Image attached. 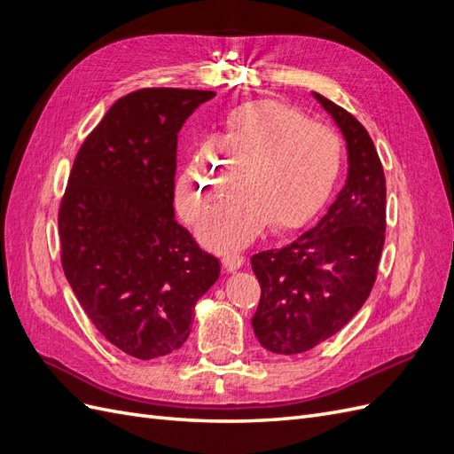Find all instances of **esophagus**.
<instances>
[{
    "instance_id": "34e87169",
    "label": "esophagus",
    "mask_w": 454,
    "mask_h": 454,
    "mask_svg": "<svg viewBox=\"0 0 454 454\" xmlns=\"http://www.w3.org/2000/svg\"><path fill=\"white\" fill-rule=\"evenodd\" d=\"M244 265V255L240 254H227L223 255V267L227 270H237Z\"/></svg>"
}]
</instances>
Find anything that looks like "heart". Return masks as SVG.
Listing matches in <instances>:
<instances>
[{
    "label": "heart",
    "mask_w": 454,
    "mask_h": 454,
    "mask_svg": "<svg viewBox=\"0 0 454 454\" xmlns=\"http://www.w3.org/2000/svg\"><path fill=\"white\" fill-rule=\"evenodd\" d=\"M242 168V180L200 227L215 250L254 240L272 219L295 227L320 208L340 168L339 134L303 112L274 100L239 107L212 149H200L177 180V204L197 223L223 199Z\"/></svg>",
    "instance_id": "b5f03b06"
}]
</instances>
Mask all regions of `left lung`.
Returning <instances> with one entry per match:
<instances>
[{
    "label": "left lung",
    "mask_w": 454,
    "mask_h": 454,
    "mask_svg": "<svg viewBox=\"0 0 454 454\" xmlns=\"http://www.w3.org/2000/svg\"><path fill=\"white\" fill-rule=\"evenodd\" d=\"M314 98L345 136L348 177L312 229L252 257L261 286L252 325L274 354L307 352L352 320L373 290L387 231V180L373 140L347 109Z\"/></svg>",
    "instance_id": "8db88e82"
}]
</instances>
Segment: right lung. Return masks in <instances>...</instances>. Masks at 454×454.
<instances>
[{
  "label": "right lung",
  "instance_id": "add662e5",
  "mask_svg": "<svg viewBox=\"0 0 454 454\" xmlns=\"http://www.w3.org/2000/svg\"><path fill=\"white\" fill-rule=\"evenodd\" d=\"M212 90L140 89L79 147L59 210L60 261L94 327L138 360L180 348L219 277L174 217L177 132Z\"/></svg>",
  "mask_w": 454,
  "mask_h": 454
}]
</instances>
